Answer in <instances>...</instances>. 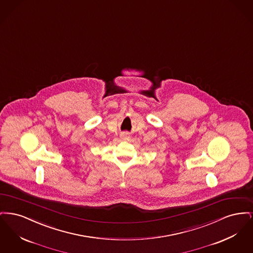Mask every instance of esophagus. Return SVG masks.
<instances>
[{
  "label": "esophagus",
  "mask_w": 253,
  "mask_h": 253,
  "mask_svg": "<svg viewBox=\"0 0 253 253\" xmlns=\"http://www.w3.org/2000/svg\"><path fill=\"white\" fill-rule=\"evenodd\" d=\"M122 136H123V137H126V133H122Z\"/></svg>",
  "instance_id": "esophagus-1"
}]
</instances>
